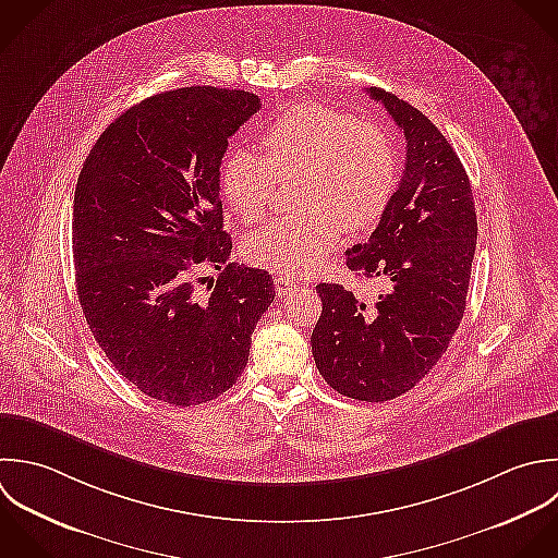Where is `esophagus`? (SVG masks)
Listing matches in <instances>:
<instances>
[{
	"label": "esophagus",
	"instance_id": "34e87169",
	"mask_svg": "<svg viewBox=\"0 0 558 558\" xmlns=\"http://www.w3.org/2000/svg\"><path fill=\"white\" fill-rule=\"evenodd\" d=\"M274 284H276V293L278 295H287L289 291H293L295 289V280L293 278H289V276H276V280H274Z\"/></svg>",
	"mask_w": 558,
	"mask_h": 558
}]
</instances>
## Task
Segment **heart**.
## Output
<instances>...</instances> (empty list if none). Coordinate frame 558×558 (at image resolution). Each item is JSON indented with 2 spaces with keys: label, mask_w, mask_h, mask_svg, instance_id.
Wrapping results in <instances>:
<instances>
[{
  "label": "heart",
  "mask_w": 558,
  "mask_h": 558,
  "mask_svg": "<svg viewBox=\"0 0 558 558\" xmlns=\"http://www.w3.org/2000/svg\"><path fill=\"white\" fill-rule=\"evenodd\" d=\"M265 156L234 147L219 162V189L247 223L265 217L276 180L298 175L300 213L252 234L247 258L280 274L313 271L337 245L341 228L359 232L387 210L400 175L391 134L324 104H300L260 132Z\"/></svg>",
  "instance_id": "obj_1"
}]
</instances>
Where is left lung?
Instances as JSON below:
<instances>
[{
  "mask_svg": "<svg viewBox=\"0 0 558 558\" xmlns=\"http://www.w3.org/2000/svg\"><path fill=\"white\" fill-rule=\"evenodd\" d=\"M367 93L404 132L407 167L369 241L348 250L345 263L387 289L363 300L343 284H317L322 315L311 345L335 391L387 402L448 350L465 313L478 221L470 178L439 128L393 93Z\"/></svg>",
  "mask_w": 558,
  "mask_h": 558,
  "instance_id": "obj_1",
  "label": "left lung"
}]
</instances>
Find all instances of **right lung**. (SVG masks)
<instances>
[{"instance_id": "obj_1", "label": "right lung", "mask_w": 558, "mask_h": 558, "mask_svg": "<svg viewBox=\"0 0 558 558\" xmlns=\"http://www.w3.org/2000/svg\"><path fill=\"white\" fill-rule=\"evenodd\" d=\"M258 95L186 86L143 99L97 138L73 195L75 287L112 367L141 393L195 407L247 365L276 298L265 269L230 263L219 162ZM199 266L218 269L204 294ZM204 280V278H202Z\"/></svg>"}]
</instances>
